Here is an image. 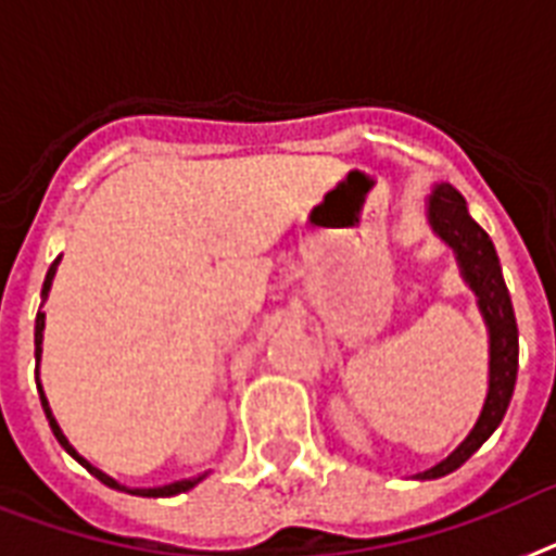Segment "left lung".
<instances>
[{
    "mask_svg": "<svg viewBox=\"0 0 556 556\" xmlns=\"http://www.w3.org/2000/svg\"><path fill=\"white\" fill-rule=\"evenodd\" d=\"M426 218H429L434 236L454 252L460 278L475 292L477 309L483 315L485 332H489V389H485V401L477 415V424L448 457L417 475V480H438V477L460 469L463 463L492 438L506 415L517 383L520 341H517L515 306H511L506 281H503L497 250H494L489 232L469 215L466 199L452 185L440 181L426 195Z\"/></svg>",
    "mask_w": 556,
    "mask_h": 556,
    "instance_id": "8db88e82",
    "label": "left lung"
}]
</instances>
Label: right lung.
I'll return each mask as SVG.
<instances>
[{"mask_svg": "<svg viewBox=\"0 0 556 556\" xmlns=\"http://www.w3.org/2000/svg\"><path fill=\"white\" fill-rule=\"evenodd\" d=\"M59 261H62V255H59V258L53 261V264H50L48 275H45V283H41V304L48 301L50 287H53V278H56ZM41 341H45V312H41V306H39V312H36V332H34V343H36V375H39V364H41ZM36 389H39L41 409H45V415H48L50 429H53V434H56V440H59V443H62L64 452L71 454V457H73V460H76V463H81V466H85V469L90 471V475H93L96 480H102L104 485H110V489H116V492L136 494V497H176V494H185V492H190V489H195V485H199L201 480H204V477H206V475L187 477V480H176V483H167V485H155V489H130V485L118 483V480H113V477H110V475H104L102 469H96L93 463L85 460V457H81V454L71 446V440L64 438L62 426H59V424H56V417H53V409H50L48 397H45V389H41V380H39V378H36Z\"/></svg>", "mask_w": 556, "mask_h": 556, "instance_id": "1", "label": "right lung"}]
</instances>
